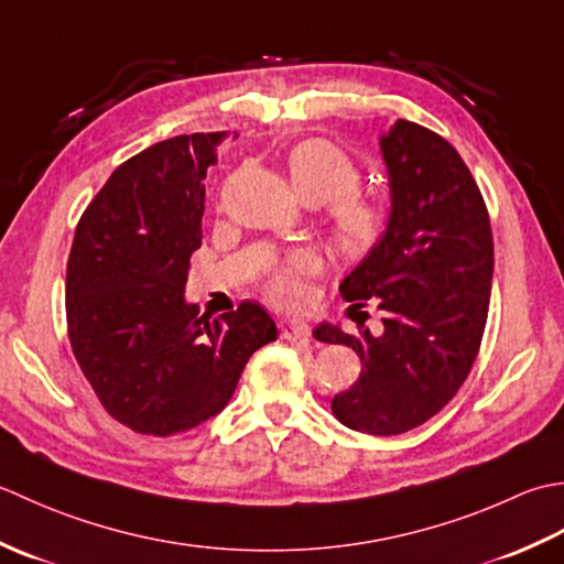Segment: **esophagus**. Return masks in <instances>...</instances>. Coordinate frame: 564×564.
Returning <instances> with one entry per match:
<instances>
[{
	"label": "esophagus",
	"instance_id": "esophagus-1",
	"mask_svg": "<svg viewBox=\"0 0 564 564\" xmlns=\"http://www.w3.org/2000/svg\"><path fill=\"white\" fill-rule=\"evenodd\" d=\"M280 333L286 340L308 338L312 336V326H308L306 321H299V318H284V321H280Z\"/></svg>",
	"mask_w": 564,
	"mask_h": 564
}]
</instances>
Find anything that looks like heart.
Listing matches in <instances>:
<instances>
[{
  "instance_id": "1",
  "label": "heart",
  "mask_w": 564,
  "mask_h": 564,
  "mask_svg": "<svg viewBox=\"0 0 564 564\" xmlns=\"http://www.w3.org/2000/svg\"><path fill=\"white\" fill-rule=\"evenodd\" d=\"M286 172L299 197L306 204H328L330 236L346 252H362L384 231V212L372 199L358 194L360 167L328 141H304L286 155ZM316 270L308 252H296L268 282L272 302L299 306L306 299V274Z\"/></svg>"
}]
</instances>
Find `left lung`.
I'll list each match as a JSON object with an SVG mask.
<instances>
[{
  "mask_svg": "<svg viewBox=\"0 0 564 564\" xmlns=\"http://www.w3.org/2000/svg\"><path fill=\"white\" fill-rule=\"evenodd\" d=\"M389 177L384 234L340 282L346 302L377 299L382 333L321 324V343L360 355L362 372L333 397V416L370 435H399L435 416L473 370L494 274L485 199L455 148L397 119L379 135ZM360 306V304H358Z\"/></svg>",
  "mask_w": 564,
  "mask_h": 564,
  "instance_id": "obj_1",
  "label": "left lung"
}]
</instances>
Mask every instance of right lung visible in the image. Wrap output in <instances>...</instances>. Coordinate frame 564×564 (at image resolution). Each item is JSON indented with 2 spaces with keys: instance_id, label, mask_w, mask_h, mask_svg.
<instances>
[{
  "instance_id": "right-lung-1",
  "label": "right lung",
  "mask_w": 564,
  "mask_h": 564,
  "mask_svg": "<svg viewBox=\"0 0 564 564\" xmlns=\"http://www.w3.org/2000/svg\"><path fill=\"white\" fill-rule=\"evenodd\" d=\"M226 133L160 141L126 160L79 218L67 260V333L113 419L165 435L209 421L250 355L278 340L256 302L209 321L187 302L202 246L204 180Z\"/></svg>"
}]
</instances>
